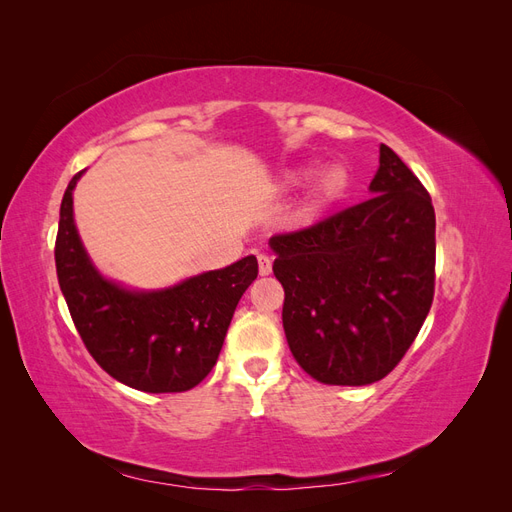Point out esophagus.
<instances>
[{"label":"esophagus","mask_w":512,"mask_h":512,"mask_svg":"<svg viewBox=\"0 0 512 512\" xmlns=\"http://www.w3.org/2000/svg\"><path fill=\"white\" fill-rule=\"evenodd\" d=\"M258 271L260 275H269L273 271V262L267 254H258Z\"/></svg>","instance_id":"34e87169"}]
</instances>
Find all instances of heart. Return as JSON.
Wrapping results in <instances>:
<instances>
[{"label":"heart","mask_w":512,"mask_h":512,"mask_svg":"<svg viewBox=\"0 0 512 512\" xmlns=\"http://www.w3.org/2000/svg\"><path fill=\"white\" fill-rule=\"evenodd\" d=\"M348 183V175L342 166H331L324 170L318 179V192L322 198H335L337 194H342V190L346 188Z\"/></svg>","instance_id":"heart-1"}]
</instances>
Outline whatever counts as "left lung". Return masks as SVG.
I'll use <instances>...</instances> for the list:
<instances>
[{
	"label": "left lung",
	"instance_id": "obj_1",
	"mask_svg": "<svg viewBox=\"0 0 512 512\" xmlns=\"http://www.w3.org/2000/svg\"><path fill=\"white\" fill-rule=\"evenodd\" d=\"M369 192L359 205L269 239L290 352L322 384L363 386L391 374L433 301L429 192L386 145Z\"/></svg>",
	"mask_w": 512,
	"mask_h": 512
}]
</instances>
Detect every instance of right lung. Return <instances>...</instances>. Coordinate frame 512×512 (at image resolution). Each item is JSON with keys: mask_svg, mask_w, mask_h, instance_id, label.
<instances>
[{"mask_svg": "<svg viewBox=\"0 0 512 512\" xmlns=\"http://www.w3.org/2000/svg\"><path fill=\"white\" fill-rule=\"evenodd\" d=\"M68 183L59 209L55 267L74 327L96 363L145 393L190 391L218 361L232 314L258 275V260L190 277L173 288L138 292L108 282L91 265L74 226Z\"/></svg>", "mask_w": 512, "mask_h": 512, "instance_id": "add662e5", "label": "right lung"}]
</instances>
